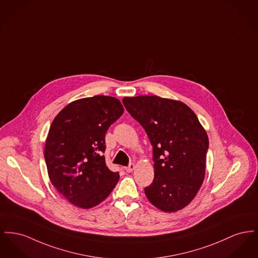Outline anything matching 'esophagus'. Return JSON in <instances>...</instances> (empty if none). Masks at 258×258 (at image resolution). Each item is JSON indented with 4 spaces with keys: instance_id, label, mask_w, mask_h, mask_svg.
<instances>
[{
    "instance_id": "obj_1",
    "label": "esophagus",
    "mask_w": 258,
    "mask_h": 258,
    "mask_svg": "<svg viewBox=\"0 0 258 258\" xmlns=\"http://www.w3.org/2000/svg\"><path fill=\"white\" fill-rule=\"evenodd\" d=\"M134 169H135V164H134V163H131L127 167H124V170H125L126 172H132Z\"/></svg>"
}]
</instances>
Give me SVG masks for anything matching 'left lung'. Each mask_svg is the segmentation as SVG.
Returning <instances> with one entry per match:
<instances>
[{
	"label": "left lung",
	"instance_id": "8db88e82",
	"mask_svg": "<svg viewBox=\"0 0 258 258\" xmlns=\"http://www.w3.org/2000/svg\"><path fill=\"white\" fill-rule=\"evenodd\" d=\"M122 103L153 146L155 176L144 188L146 197L163 212L182 210L195 198L205 178L206 131L196 114L180 101L140 95L124 97Z\"/></svg>",
	"mask_w": 258,
	"mask_h": 258
}]
</instances>
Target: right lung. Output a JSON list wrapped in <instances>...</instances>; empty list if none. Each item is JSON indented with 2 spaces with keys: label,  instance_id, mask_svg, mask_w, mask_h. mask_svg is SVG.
<instances>
[{
  "label": "right lung",
  "instance_id": "1",
  "mask_svg": "<svg viewBox=\"0 0 258 258\" xmlns=\"http://www.w3.org/2000/svg\"><path fill=\"white\" fill-rule=\"evenodd\" d=\"M123 113L120 100L95 95L64 107L52 121L45 146L49 179L72 205L91 209L104 201L120 178L103 156L109 126Z\"/></svg>",
  "mask_w": 258,
  "mask_h": 258
}]
</instances>
